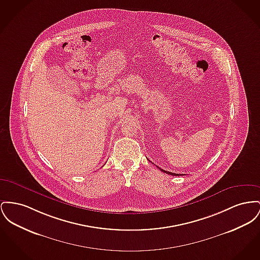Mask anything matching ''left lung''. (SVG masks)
<instances>
[{"label":"left lung","instance_id":"left-lung-1","mask_svg":"<svg viewBox=\"0 0 260 260\" xmlns=\"http://www.w3.org/2000/svg\"><path fill=\"white\" fill-rule=\"evenodd\" d=\"M158 169H160L163 173H166V174H169V175H171V176H180L181 174H175V173H171V172H168V171H165V170H163V169L159 168L158 167Z\"/></svg>","mask_w":260,"mask_h":260}]
</instances>
